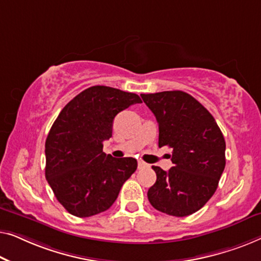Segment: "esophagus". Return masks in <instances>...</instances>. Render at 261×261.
Listing matches in <instances>:
<instances>
[{"instance_id": "obj_1", "label": "esophagus", "mask_w": 261, "mask_h": 261, "mask_svg": "<svg viewBox=\"0 0 261 261\" xmlns=\"http://www.w3.org/2000/svg\"><path fill=\"white\" fill-rule=\"evenodd\" d=\"M146 167H149L148 164L143 162V161H138V169H144V168H146Z\"/></svg>"}]
</instances>
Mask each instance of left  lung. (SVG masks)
Listing matches in <instances>:
<instances>
[{
    "label": "left lung",
    "instance_id": "left-lung-1",
    "mask_svg": "<svg viewBox=\"0 0 261 261\" xmlns=\"http://www.w3.org/2000/svg\"><path fill=\"white\" fill-rule=\"evenodd\" d=\"M159 123V146L172 149L171 167L152 169L155 185L149 202L172 216H188L214 195L226 166V142L204 106L183 91L141 94Z\"/></svg>",
    "mask_w": 261,
    "mask_h": 261
}]
</instances>
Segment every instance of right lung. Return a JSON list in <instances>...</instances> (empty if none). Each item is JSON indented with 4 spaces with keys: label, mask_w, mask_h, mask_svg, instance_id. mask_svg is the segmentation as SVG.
Instances as JSON below:
<instances>
[{
    "label": "right lung",
    "mask_w": 261,
    "mask_h": 261,
    "mask_svg": "<svg viewBox=\"0 0 261 261\" xmlns=\"http://www.w3.org/2000/svg\"><path fill=\"white\" fill-rule=\"evenodd\" d=\"M142 102L136 93L92 86L72 99L50 127L45 144V175L57 200L69 214L89 218L115 202L137 169L132 157L102 152L120 111Z\"/></svg>",
    "instance_id": "obj_1"
}]
</instances>
